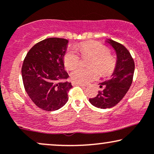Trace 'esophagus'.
Segmentation results:
<instances>
[{"label":"esophagus","instance_id":"obj_1","mask_svg":"<svg viewBox=\"0 0 154 154\" xmlns=\"http://www.w3.org/2000/svg\"><path fill=\"white\" fill-rule=\"evenodd\" d=\"M72 85H79V86H81V87H83V88H85V87H86V85H85L84 84H81V83H77V82H72Z\"/></svg>","mask_w":154,"mask_h":154}]
</instances>
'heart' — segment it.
Segmentation results:
<instances>
[{
  "label": "heart",
  "instance_id": "obj_1",
  "mask_svg": "<svg viewBox=\"0 0 154 154\" xmlns=\"http://www.w3.org/2000/svg\"><path fill=\"white\" fill-rule=\"evenodd\" d=\"M82 56L93 57L90 66L95 68L85 69L83 68L76 69L72 72L71 79L73 82L87 84L97 79L100 74L103 76L111 75L116 67V59L109 54V50L103 44L96 41H88L81 43L78 46ZM80 58L77 51L69 49L63 56L64 66L68 69H74L79 66ZM97 68L98 69H96Z\"/></svg>",
  "mask_w": 154,
  "mask_h": 154
}]
</instances>
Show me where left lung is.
Segmentation results:
<instances>
[{
	"label": "left lung",
	"instance_id": "1",
	"mask_svg": "<svg viewBox=\"0 0 154 154\" xmlns=\"http://www.w3.org/2000/svg\"><path fill=\"white\" fill-rule=\"evenodd\" d=\"M116 54V63L111 78L99 83L103 91L95 98H90L92 105L100 109L114 107L124 98L130 89L133 79L135 63L131 54L123 45L112 40H106Z\"/></svg>",
	"mask_w": 154,
	"mask_h": 154
}]
</instances>
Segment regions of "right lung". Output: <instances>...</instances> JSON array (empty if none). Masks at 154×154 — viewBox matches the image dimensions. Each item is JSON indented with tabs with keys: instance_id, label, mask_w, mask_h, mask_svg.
Returning <instances> with one entry per match:
<instances>
[{
	"instance_id": "add662e5",
	"label": "right lung",
	"mask_w": 154,
	"mask_h": 154,
	"mask_svg": "<svg viewBox=\"0 0 154 154\" xmlns=\"http://www.w3.org/2000/svg\"><path fill=\"white\" fill-rule=\"evenodd\" d=\"M68 40L50 38L36 43L26 54L22 67L24 89L37 106L56 111L69 99L71 82L64 70L63 56Z\"/></svg>"
}]
</instances>
